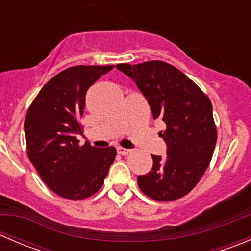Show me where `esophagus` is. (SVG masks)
<instances>
[{
  "label": "esophagus",
  "instance_id": "esophagus-1",
  "mask_svg": "<svg viewBox=\"0 0 251 251\" xmlns=\"http://www.w3.org/2000/svg\"><path fill=\"white\" fill-rule=\"evenodd\" d=\"M116 151H118V154H120V155H126V154L130 153V149H126V148H123V147H118L116 148Z\"/></svg>",
  "mask_w": 251,
  "mask_h": 251
}]
</instances>
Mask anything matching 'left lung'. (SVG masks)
Returning a JSON list of instances; mask_svg holds the SVG:
<instances>
[{
  "instance_id": "left-lung-1",
  "label": "left lung",
  "mask_w": 251,
  "mask_h": 251,
  "mask_svg": "<svg viewBox=\"0 0 251 251\" xmlns=\"http://www.w3.org/2000/svg\"><path fill=\"white\" fill-rule=\"evenodd\" d=\"M146 97L154 119L166 124L160 136L166 156L151 155L153 168L137 177L149 198L170 201L186 196L201 178L217 140L212 104L203 91L174 65L160 60L118 64Z\"/></svg>"
}]
</instances>
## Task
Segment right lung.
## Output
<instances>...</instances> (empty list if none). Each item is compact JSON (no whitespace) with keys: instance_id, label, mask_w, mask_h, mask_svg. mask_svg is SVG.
I'll return each instance as SVG.
<instances>
[{"instance_id":"add662e5","label":"right lung","mask_w":251,"mask_h":251,"mask_svg":"<svg viewBox=\"0 0 251 251\" xmlns=\"http://www.w3.org/2000/svg\"><path fill=\"white\" fill-rule=\"evenodd\" d=\"M114 65H77L63 70L41 88L24 121L27 155L42 181L67 199H85L100 189L116 155L114 147L86 142L80 119L86 92Z\"/></svg>"}]
</instances>
